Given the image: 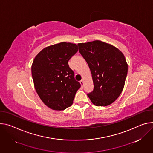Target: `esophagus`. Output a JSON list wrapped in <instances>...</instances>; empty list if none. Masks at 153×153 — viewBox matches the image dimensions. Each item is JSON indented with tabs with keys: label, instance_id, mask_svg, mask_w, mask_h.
I'll return each mask as SVG.
<instances>
[{
	"label": "esophagus",
	"instance_id": "1",
	"mask_svg": "<svg viewBox=\"0 0 153 153\" xmlns=\"http://www.w3.org/2000/svg\"><path fill=\"white\" fill-rule=\"evenodd\" d=\"M80 83L81 85H82V87H83V85H84V80H81L80 81Z\"/></svg>",
	"mask_w": 153,
	"mask_h": 153
}]
</instances>
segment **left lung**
<instances>
[{
  "mask_svg": "<svg viewBox=\"0 0 153 153\" xmlns=\"http://www.w3.org/2000/svg\"><path fill=\"white\" fill-rule=\"evenodd\" d=\"M79 51L90 69L94 88L87 95L96 106L113 103L121 93L128 74V64L117 48L96 40L79 43Z\"/></svg>",
  "mask_w": 153,
  "mask_h": 153,
  "instance_id": "8db88e82",
  "label": "left lung"
}]
</instances>
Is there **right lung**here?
Instances as JSON below:
<instances>
[{"label": "right lung", "instance_id": "1", "mask_svg": "<svg viewBox=\"0 0 153 153\" xmlns=\"http://www.w3.org/2000/svg\"><path fill=\"white\" fill-rule=\"evenodd\" d=\"M77 51V45L62 42L43 49L33 62L32 76L36 93L53 110H63L72 105L81 86L68 65Z\"/></svg>", "mask_w": 153, "mask_h": 153}]
</instances>
